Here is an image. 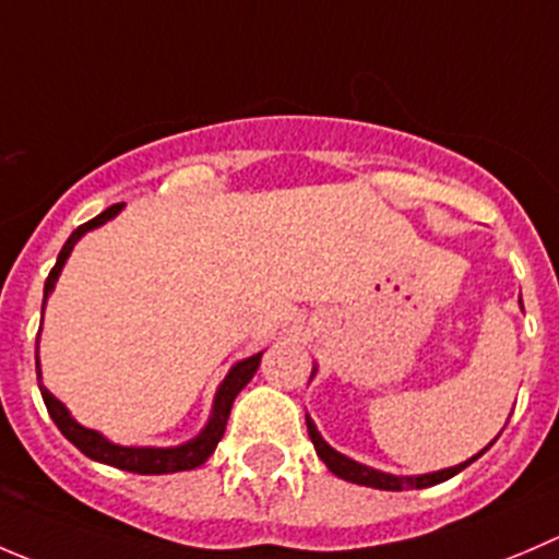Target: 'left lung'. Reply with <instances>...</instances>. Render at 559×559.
<instances>
[{"mask_svg": "<svg viewBox=\"0 0 559 559\" xmlns=\"http://www.w3.org/2000/svg\"><path fill=\"white\" fill-rule=\"evenodd\" d=\"M519 302H522V297H519ZM313 373H317V368L311 371V379ZM306 426H308V437H311L313 448H317V456L322 459L324 464H328V469L333 475H338L341 480H349V484H357V486H368V489H382V491H401V489H429V486H437L442 484V480L453 478V475L462 473L464 467H469V464L475 462V459L484 456L486 451H489L491 445L497 442V435L495 440L489 442V445L484 448L480 453H475L473 459H467V462L456 464V467H448V469H437V473H426V475H393V473H382V469H373L368 467V464H360L355 462V459L344 456V453H338L335 448H330L328 442L322 440V435H319L317 424H313L311 417L306 415Z\"/></svg>", "mask_w": 559, "mask_h": 559, "instance_id": "1", "label": "left lung"}]
</instances>
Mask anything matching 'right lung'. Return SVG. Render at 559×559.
I'll return each instance as SVG.
<instances>
[{
    "label": "right lung",
    "instance_id": "add662e5",
    "mask_svg": "<svg viewBox=\"0 0 559 559\" xmlns=\"http://www.w3.org/2000/svg\"><path fill=\"white\" fill-rule=\"evenodd\" d=\"M122 207L124 204H111V207L103 210L100 215H95L92 221L81 224L79 229L68 237V242H64L62 251H59L57 264H53V270L48 273L46 286H43V311H46L48 295H51L53 286H57L59 273H62L64 262H68V257H70V251L75 248V242H79L86 231L97 229V226H103V224H108L111 218H117V215L122 213ZM37 349H40V333H37V346H35L37 384H40V395H43V401H46V409H48V415H51L53 424H57V429L62 431V435L68 437V440L73 442L81 453H84V456H90L92 462H100V464H108V467L128 469V473H139V475H169V473H182V469L202 467V464L213 456V451H215V445L221 442V437H224L226 420H229V412H231V404H235L237 393H240V390L251 382L253 373H257V368H259V362H262V355H264V352H257V355L246 357V360L235 362V366L229 368V373L224 377V382H221L218 390H215L213 409H210L207 424H204V429L199 431L193 440L182 442V445L155 448V445H117V442L106 440L100 431L81 426L79 420L70 415L68 406H64L57 395L48 393V388L43 384L40 357H37Z\"/></svg>",
    "mask_w": 559,
    "mask_h": 559
}]
</instances>
